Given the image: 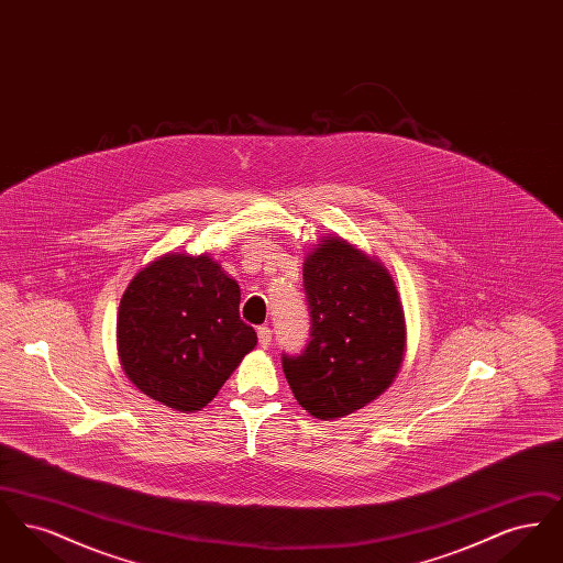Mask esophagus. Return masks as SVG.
Masks as SVG:
<instances>
[{
    "instance_id": "esophagus-1",
    "label": "esophagus",
    "mask_w": 563,
    "mask_h": 563,
    "mask_svg": "<svg viewBox=\"0 0 563 563\" xmlns=\"http://www.w3.org/2000/svg\"><path fill=\"white\" fill-rule=\"evenodd\" d=\"M257 338H260V346H262V349H269V342H272V331H269V327H266V324L257 327Z\"/></svg>"
}]
</instances>
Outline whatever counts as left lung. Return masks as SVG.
<instances>
[{"label": "left lung", "mask_w": 563, "mask_h": 563, "mask_svg": "<svg viewBox=\"0 0 563 563\" xmlns=\"http://www.w3.org/2000/svg\"><path fill=\"white\" fill-rule=\"evenodd\" d=\"M310 342L283 354L297 402L319 420L377 399L399 374L405 314L388 269L340 236H322L303 260Z\"/></svg>", "instance_id": "1"}]
</instances>
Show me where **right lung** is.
<instances>
[{
	"label": "right lung",
	"instance_id": "1",
	"mask_svg": "<svg viewBox=\"0 0 563 563\" xmlns=\"http://www.w3.org/2000/svg\"><path fill=\"white\" fill-rule=\"evenodd\" d=\"M239 303V283L209 255H162L134 274L120 299L124 374L170 409H202L257 344Z\"/></svg>",
	"mask_w": 563,
	"mask_h": 563
}]
</instances>
